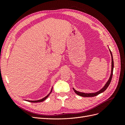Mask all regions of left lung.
<instances>
[{"instance_id":"8db88e82","label":"left lung","mask_w":125,"mask_h":125,"mask_svg":"<svg viewBox=\"0 0 125 125\" xmlns=\"http://www.w3.org/2000/svg\"><path fill=\"white\" fill-rule=\"evenodd\" d=\"M109 51H110L111 54V56H112V71H111V74L110 78H109L108 81L106 83L105 85L104 86V88L103 89H102L100 91H98L96 93H82V92H80L77 91L76 90H75L73 88L74 92L76 93L77 94H78V95H80V96H83V97H93V96H95L99 95V94H100L102 92H103L108 88V86H109V84H110V83H111V80H112V77H113V69H114V60H113V55H112V52H111V50H109Z\"/></svg>"}]
</instances>
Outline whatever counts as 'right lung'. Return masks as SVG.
I'll return each mask as SVG.
<instances>
[{"label": "right lung", "instance_id": "add662e5", "mask_svg": "<svg viewBox=\"0 0 125 125\" xmlns=\"http://www.w3.org/2000/svg\"><path fill=\"white\" fill-rule=\"evenodd\" d=\"M52 90H51V92H50V93H49L47 96H46L45 97H44L43 99H42L40 100H37V101H29V102H32V103H37V102H43V101H44L45 100H46V99H47V97H48L49 95H50V94H51V93L52 92Z\"/></svg>", "mask_w": 125, "mask_h": 125}]
</instances>
